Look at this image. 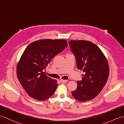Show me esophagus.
Returning a JSON list of instances; mask_svg holds the SVG:
<instances>
[{"instance_id": "esophagus-1", "label": "esophagus", "mask_w": 124, "mask_h": 124, "mask_svg": "<svg viewBox=\"0 0 124 124\" xmlns=\"http://www.w3.org/2000/svg\"><path fill=\"white\" fill-rule=\"evenodd\" d=\"M60 81V82H62V83H67V80L61 79Z\"/></svg>"}]
</instances>
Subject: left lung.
Listing matches in <instances>:
<instances>
[{"instance_id":"left-lung-1","label":"left lung","mask_w":124,"mask_h":124,"mask_svg":"<svg viewBox=\"0 0 124 124\" xmlns=\"http://www.w3.org/2000/svg\"><path fill=\"white\" fill-rule=\"evenodd\" d=\"M69 44L78 69L85 72L81 80L77 81V88L72 92V95L80 101H90L100 93L107 83L109 74L107 59L91 41L70 40Z\"/></svg>"}]
</instances>
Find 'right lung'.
Segmentation results:
<instances>
[{
    "mask_svg": "<svg viewBox=\"0 0 124 124\" xmlns=\"http://www.w3.org/2000/svg\"><path fill=\"white\" fill-rule=\"evenodd\" d=\"M65 39H41L30 44L17 65V76L29 96L37 101L49 98L58 83L43 72L51 60L67 46Z\"/></svg>",
    "mask_w": 124,
    "mask_h": 124,
    "instance_id": "add662e5",
    "label": "right lung"
}]
</instances>
